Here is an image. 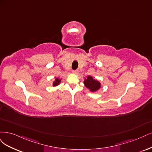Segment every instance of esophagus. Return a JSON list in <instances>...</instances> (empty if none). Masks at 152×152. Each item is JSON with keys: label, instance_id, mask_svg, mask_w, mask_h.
<instances>
[{"label": "esophagus", "instance_id": "34e87169", "mask_svg": "<svg viewBox=\"0 0 152 152\" xmlns=\"http://www.w3.org/2000/svg\"><path fill=\"white\" fill-rule=\"evenodd\" d=\"M72 72L73 73V74H75V75H76L77 73V70H75V71H72Z\"/></svg>", "mask_w": 152, "mask_h": 152}]
</instances>
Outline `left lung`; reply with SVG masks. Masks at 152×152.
<instances>
[{
	"mask_svg": "<svg viewBox=\"0 0 152 152\" xmlns=\"http://www.w3.org/2000/svg\"><path fill=\"white\" fill-rule=\"evenodd\" d=\"M84 85L91 92H96L102 87L101 83L91 76L84 77Z\"/></svg>",
	"mask_w": 152,
	"mask_h": 152,
	"instance_id": "obj_1",
	"label": "left lung"
}]
</instances>
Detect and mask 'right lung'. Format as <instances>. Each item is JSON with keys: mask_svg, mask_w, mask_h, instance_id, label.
I'll return each instance as SVG.
<instances>
[{"mask_svg": "<svg viewBox=\"0 0 152 152\" xmlns=\"http://www.w3.org/2000/svg\"><path fill=\"white\" fill-rule=\"evenodd\" d=\"M61 83V79L60 77H56L55 78L54 81L52 83V86H57L58 85H60V83Z\"/></svg>", "mask_w": 152, "mask_h": 152, "instance_id": "1", "label": "right lung"}]
</instances>
